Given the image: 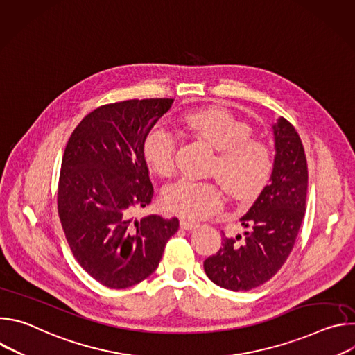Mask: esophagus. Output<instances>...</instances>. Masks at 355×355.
Instances as JSON below:
<instances>
[{
    "instance_id": "obj_1",
    "label": "esophagus",
    "mask_w": 355,
    "mask_h": 355,
    "mask_svg": "<svg viewBox=\"0 0 355 355\" xmlns=\"http://www.w3.org/2000/svg\"><path fill=\"white\" fill-rule=\"evenodd\" d=\"M180 226H181V229H184V230H192V229L198 227V226H199V223L192 222V220H187V219H181Z\"/></svg>"
}]
</instances>
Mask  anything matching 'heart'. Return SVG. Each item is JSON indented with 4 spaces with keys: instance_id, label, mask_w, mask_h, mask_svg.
<instances>
[{
    "instance_id": "heart-1",
    "label": "heart",
    "mask_w": 355,
    "mask_h": 355,
    "mask_svg": "<svg viewBox=\"0 0 355 355\" xmlns=\"http://www.w3.org/2000/svg\"><path fill=\"white\" fill-rule=\"evenodd\" d=\"M181 122L191 133L218 150L211 174L233 199L250 202L266 188L274 168L272 153L264 141L250 137L251 128L247 123L219 108L189 112ZM143 151L148 167L156 174H173L177 139L168 129L157 126L151 130ZM163 204L177 215L198 220L222 208L223 193L214 182L184 178L164 189Z\"/></svg>"
}]
</instances>
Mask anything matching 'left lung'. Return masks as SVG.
Segmentation results:
<instances>
[{
    "label": "left lung",
    "mask_w": 355,
    "mask_h": 355,
    "mask_svg": "<svg viewBox=\"0 0 355 355\" xmlns=\"http://www.w3.org/2000/svg\"><path fill=\"white\" fill-rule=\"evenodd\" d=\"M275 157L270 184L240 223L250 230L227 237L204 261L208 278L230 291H250L271 279L293 248L306 211L308 164L295 128L278 118L272 125Z\"/></svg>",
    "instance_id": "left-lung-1"
}]
</instances>
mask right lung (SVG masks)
Wrapping results in <instances>:
<instances>
[{"mask_svg": "<svg viewBox=\"0 0 355 355\" xmlns=\"http://www.w3.org/2000/svg\"><path fill=\"white\" fill-rule=\"evenodd\" d=\"M171 98L129 99L89 112L71 133L62 160L58 209L74 259L112 289L139 284L159 267L177 218L136 209L153 199L144 141Z\"/></svg>", "mask_w": 355, "mask_h": 355, "instance_id": "right-lung-1", "label": "right lung"}]
</instances>
